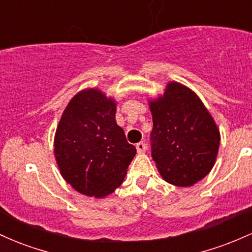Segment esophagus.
<instances>
[{"mask_svg": "<svg viewBox=\"0 0 252 252\" xmlns=\"http://www.w3.org/2000/svg\"><path fill=\"white\" fill-rule=\"evenodd\" d=\"M136 149H137V153H144L147 150V144L144 142H138L136 144Z\"/></svg>", "mask_w": 252, "mask_h": 252, "instance_id": "esophagus-1", "label": "esophagus"}]
</instances>
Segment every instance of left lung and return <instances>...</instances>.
Segmentation results:
<instances>
[{"mask_svg":"<svg viewBox=\"0 0 252 252\" xmlns=\"http://www.w3.org/2000/svg\"><path fill=\"white\" fill-rule=\"evenodd\" d=\"M153 160L169 184L189 187L212 169L218 154V128L194 92L179 83L150 103Z\"/></svg>","mask_w":252,"mask_h":252,"instance_id":"obj_1","label":"left lung"}]
</instances>
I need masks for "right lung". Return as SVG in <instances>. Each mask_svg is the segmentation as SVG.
Listing matches in <instances>:
<instances>
[{
    "label": "right lung",
    "instance_id": "right-lung-1",
    "mask_svg": "<svg viewBox=\"0 0 252 252\" xmlns=\"http://www.w3.org/2000/svg\"><path fill=\"white\" fill-rule=\"evenodd\" d=\"M111 98L84 90L63 111L54 140L63 178L82 194L103 196L122 184L136 148L115 121Z\"/></svg>",
    "mask_w": 252,
    "mask_h": 252
}]
</instances>
